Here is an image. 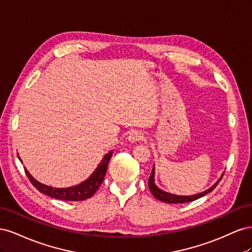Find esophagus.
I'll return each instance as SVG.
<instances>
[{
	"label": "esophagus",
	"instance_id": "34e87169",
	"mask_svg": "<svg viewBox=\"0 0 252 252\" xmlns=\"http://www.w3.org/2000/svg\"><path fill=\"white\" fill-rule=\"evenodd\" d=\"M144 138V134L143 132L139 131V130H132L130 132V134H129L128 136V140L130 142H139V141H142Z\"/></svg>",
	"mask_w": 252,
	"mask_h": 252
}]
</instances>
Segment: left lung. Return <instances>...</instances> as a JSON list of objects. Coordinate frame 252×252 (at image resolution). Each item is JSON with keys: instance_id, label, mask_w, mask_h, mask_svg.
Returning a JSON list of instances; mask_svg holds the SVG:
<instances>
[{"instance_id": "1", "label": "left lung", "mask_w": 252, "mask_h": 252, "mask_svg": "<svg viewBox=\"0 0 252 252\" xmlns=\"http://www.w3.org/2000/svg\"><path fill=\"white\" fill-rule=\"evenodd\" d=\"M224 175V174H223ZM222 177L220 178V180L216 183L215 185H213L211 188H209L208 190H206V191L202 192V193H199V194H195V195H191V196H182V195H175V194H171V193H167L165 191H163V190L158 189L156 185H155V168H152V171H151V174L149 177V180H148V186H149V189L151 193L154 194V196L156 197V199L162 201V202H165V203H169V204H178V203H188V202H192V201H195L197 199H200V197L206 195L207 193H209L210 191H212L213 189H215L218 184L220 183V181L222 180L223 178Z\"/></svg>"}]
</instances>
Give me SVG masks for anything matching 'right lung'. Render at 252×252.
I'll list each match as a JSON object with an SVG mask.
<instances>
[{
	"label": "right lung",
	"mask_w": 252,
	"mask_h": 252,
	"mask_svg": "<svg viewBox=\"0 0 252 252\" xmlns=\"http://www.w3.org/2000/svg\"><path fill=\"white\" fill-rule=\"evenodd\" d=\"M112 152L113 151H109L108 154L104 157L103 161L101 162L100 165L97 166L95 171L90 175L89 179H87L85 182L81 183V184L77 186L69 187V188H53L50 186H46L44 184H41V183L37 182L36 180H34L32 177V174H30L26 169H25V172L27 174L29 181L32 182V184L39 190L40 192L44 194L55 197V199L63 200V201H71V202L84 201L93 196L96 192V190L100 188L101 184L103 183L106 171H107V166L112 157Z\"/></svg>",
	"instance_id": "obj_1"
}]
</instances>
